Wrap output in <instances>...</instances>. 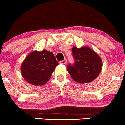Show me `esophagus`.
<instances>
[{
	"label": "esophagus",
	"mask_w": 125,
	"mask_h": 125,
	"mask_svg": "<svg viewBox=\"0 0 125 125\" xmlns=\"http://www.w3.org/2000/svg\"><path fill=\"white\" fill-rule=\"evenodd\" d=\"M66 62H67V60H66V59H64L62 61H60V64H66Z\"/></svg>",
	"instance_id": "34e87169"
}]
</instances>
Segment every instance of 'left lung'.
Instances as JSON below:
<instances>
[{
  "label": "left lung",
  "mask_w": 125,
  "mask_h": 125,
  "mask_svg": "<svg viewBox=\"0 0 125 125\" xmlns=\"http://www.w3.org/2000/svg\"><path fill=\"white\" fill-rule=\"evenodd\" d=\"M74 61L67 66L72 78L78 83H88L96 78L102 69V61L94 51L84 47L72 49Z\"/></svg>",
  "instance_id": "left-lung-1"
}]
</instances>
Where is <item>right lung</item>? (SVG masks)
<instances>
[{
	"instance_id": "add662e5",
	"label": "right lung",
	"mask_w": 125,
	"mask_h": 125,
	"mask_svg": "<svg viewBox=\"0 0 125 125\" xmlns=\"http://www.w3.org/2000/svg\"><path fill=\"white\" fill-rule=\"evenodd\" d=\"M58 64L52 52L34 51L27 56L22 64V75L32 85H43L49 80Z\"/></svg>"
}]
</instances>
